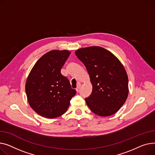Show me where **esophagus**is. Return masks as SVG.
<instances>
[{
    "mask_svg": "<svg viewBox=\"0 0 155 155\" xmlns=\"http://www.w3.org/2000/svg\"><path fill=\"white\" fill-rule=\"evenodd\" d=\"M81 83H78V86H77V87H76V91H77V92H78L79 91V89H80V87H81Z\"/></svg>",
    "mask_w": 155,
    "mask_h": 155,
    "instance_id": "1",
    "label": "esophagus"
}]
</instances>
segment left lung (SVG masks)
<instances>
[{
	"instance_id": "left-lung-1",
	"label": "left lung",
	"mask_w": 155,
	"mask_h": 155,
	"mask_svg": "<svg viewBox=\"0 0 155 155\" xmlns=\"http://www.w3.org/2000/svg\"><path fill=\"white\" fill-rule=\"evenodd\" d=\"M75 54L85 66L93 85L91 94L85 98L87 106L101 116L116 113L128 95V78L121 62L98 46L81 48Z\"/></svg>"
}]
</instances>
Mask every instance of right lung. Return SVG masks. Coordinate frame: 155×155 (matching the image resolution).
<instances>
[{
	"label": "right lung",
	"instance_id": "add662e5",
	"mask_svg": "<svg viewBox=\"0 0 155 155\" xmlns=\"http://www.w3.org/2000/svg\"><path fill=\"white\" fill-rule=\"evenodd\" d=\"M68 51L54 50L35 64L25 83V93L31 107L39 115L54 118L65 113L76 91L61 72L69 58Z\"/></svg>",
	"mask_w": 155,
	"mask_h": 155
}]
</instances>
